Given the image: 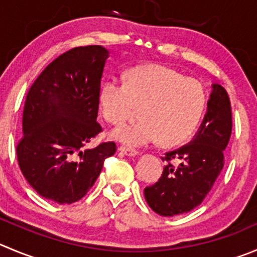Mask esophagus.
<instances>
[{
    "mask_svg": "<svg viewBox=\"0 0 257 257\" xmlns=\"http://www.w3.org/2000/svg\"><path fill=\"white\" fill-rule=\"evenodd\" d=\"M118 151H121V153L124 154V155H126V156H136V155H139V151L138 150H134V149L126 148V146H119Z\"/></svg>",
    "mask_w": 257,
    "mask_h": 257,
    "instance_id": "esophagus-1",
    "label": "esophagus"
}]
</instances>
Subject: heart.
<instances>
[{"mask_svg":"<svg viewBox=\"0 0 257 257\" xmlns=\"http://www.w3.org/2000/svg\"><path fill=\"white\" fill-rule=\"evenodd\" d=\"M99 107L111 123H121L141 107L140 121L118 126L112 136L127 146L160 143L180 145L197 130L207 104L203 87L165 65L149 63L126 73V83L109 78L98 94Z\"/></svg>","mask_w":257,"mask_h":257,"instance_id":"1","label":"heart"}]
</instances>
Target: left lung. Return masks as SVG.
I'll list each match as a JSON object with an SVG mask.
<instances>
[{
  "label": "left lung",
  "mask_w": 257,
  "mask_h": 257,
  "mask_svg": "<svg viewBox=\"0 0 257 257\" xmlns=\"http://www.w3.org/2000/svg\"><path fill=\"white\" fill-rule=\"evenodd\" d=\"M232 131L231 103L226 89L212 84L207 112L189 144L165 154L168 164L154 185L144 189L149 207L164 217L188 213L199 206L211 192L223 168V150Z\"/></svg>",
  "instance_id": "8db88e82"
}]
</instances>
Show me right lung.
Here are the masks:
<instances>
[{"mask_svg": "<svg viewBox=\"0 0 257 257\" xmlns=\"http://www.w3.org/2000/svg\"><path fill=\"white\" fill-rule=\"evenodd\" d=\"M108 55L101 45L62 54L43 70L26 97L17 160L29 184L55 203L82 199L104 160L116 153L112 141L85 148L102 131L98 94Z\"/></svg>", "mask_w": 257, "mask_h": 257, "instance_id": "right-lung-1", "label": "right lung"}]
</instances>
